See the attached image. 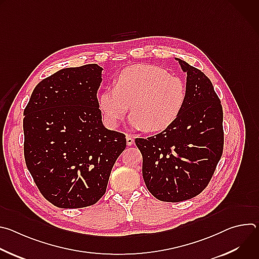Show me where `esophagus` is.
<instances>
[{"label":"esophagus","instance_id":"esophagus-1","mask_svg":"<svg viewBox=\"0 0 259 259\" xmlns=\"http://www.w3.org/2000/svg\"><path fill=\"white\" fill-rule=\"evenodd\" d=\"M126 140H127V144H128V145H132V144L134 143V138H133L132 136H129V135H128V136L126 137Z\"/></svg>","mask_w":259,"mask_h":259}]
</instances>
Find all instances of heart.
<instances>
[{
    "label": "heart",
    "mask_w": 259,
    "mask_h": 259,
    "mask_svg": "<svg viewBox=\"0 0 259 259\" xmlns=\"http://www.w3.org/2000/svg\"><path fill=\"white\" fill-rule=\"evenodd\" d=\"M187 100L183 81L159 66L136 64L124 68L106 88L98 105L109 127H117L130 106V124L156 133L168 129L179 117Z\"/></svg>",
    "instance_id": "obj_1"
}]
</instances>
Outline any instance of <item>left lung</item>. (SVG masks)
Masks as SVG:
<instances>
[{"label": "left lung", "mask_w": 259, "mask_h": 259, "mask_svg": "<svg viewBox=\"0 0 259 259\" xmlns=\"http://www.w3.org/2000/svg\"><path fill=\"white\" fill-rule=\"evenodd\" d=\"M176 60L187 72V100L178 119L155 136L135 139L147 190L173 203L204 191L224 151L223 106L211 81L200 69Z\"/></svg>", "instance_id": "obj_1"}]
</instances>
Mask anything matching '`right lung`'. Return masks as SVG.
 I'll use <instances>...</instances> for the list:
<instances>
[{
	"mask_svg": "<svg viewBox=\"0 0 259 259\" xmlns=\"http://www.w3.org/2000/svg\"><path fill=\"white\" fill-rule=\"evenodd\" d=\"M102 67H67L33 89L23 112L24 159L46 200L59 208L95 204L126 149L123 133L101 121Z\"/></svg>",
	"mask_w": 259,
	"mask_h": 259,
	"instance_id": "1",
	"label": "right lung"
}]
</instances>
